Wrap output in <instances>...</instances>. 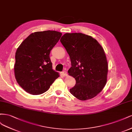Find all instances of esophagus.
I'll return each instance as SVG.
<instances>
[{
	"instance_id": "esophagus-1",
	"label": "esophagus",
	"mask_w": 132,
	"mask_h": 132,
	"mask_svg": "<svg viewBox=\"0 0 132 132\" xmlns=\"http://www.w3.org/2000/svg\"><path fill=\"white\" fill-rule=\"evenodd\" d=\"M62 76H63V77H65V76H66L67 75V72L66 71H63L62 72Z\"/></svg>"
}]
</instances>
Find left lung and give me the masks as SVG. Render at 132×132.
I'll return each instance as SVG.
<instances>
[{"label":"left lung","instance_id":"obj_1","mask_svg":"<svg viewBox=\"0 0 132 132\" xmlns=\"http://www.w3.org/2000/svg\"><path fill=\"white\" fill-rule=\"evenodd\" d=\"M60 41L71 59L68 73L76 81L70 93L80 100L93 98L107 82L108 62L103 48L94 38L81 33H65Z\"/></svg>","mask_w":132,"mask_h":132}]
</instances>
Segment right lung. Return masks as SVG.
Instances as JSON below:
<instances>
[{
	"instance_id": "1",
	"label": "right lung",
	"mask_w": 132,
	"mask_h": 132,
	"mask_svg": "<svg viewBox=\"0 0 132 132\" xmlns=\"http://www.w3.org/2000/svg\"><path fill=\"white\" fill-rule=\"evenodd\" d=\"M61 36V33L55 31L34 32L17 49L15 77L19 86L28 93L42 94L60 76L53 69L49 55Z\"/></svg>"
}]
</instances>
